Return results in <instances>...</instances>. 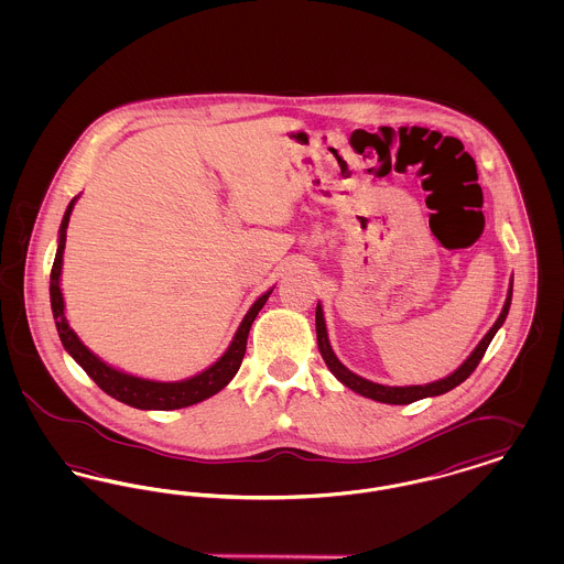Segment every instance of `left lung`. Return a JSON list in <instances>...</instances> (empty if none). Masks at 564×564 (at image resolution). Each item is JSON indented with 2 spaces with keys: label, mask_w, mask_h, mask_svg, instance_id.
Listing matches in <instances>:
<instances>
[{
  "label": "left lung",
  "mask_w": 564,
  "mask_h": 564,
  "mask_svg": "<svg viewBox=\"0 0 564 564\" xmlns=\"http://www.w3.org/2000/svg\"><path fill=\"white\" fill-rule=\"evenodd\" d=\"M510 304L511 285L510 294H508L506 306H503L499 319L488 329V334L484 336L482 343L467 357V361H465L456 372H453V375L446 376V378H442V380H437V382L425 384V387H423V384H416V387H384V384L370 382V380H366V378H361V376L352 375L350 370H347V368L338 361V357L334 355V350L329 347L327 332H325V322H323V311L319 304H317V313H315V323H317V345H319L323 359H325L327 368L332 370V375L336 376L343 384H347L349 389H352L355 393H359V395H364V398H370V400H375V402L398 403V405H400V403L419 402V400H423V398L442 395V393L455 389L463 380H467V378L471 376V372L478 368V364L482 361L484 352L488 349L490 340L495 338L497 329L506 322V317H508V313H510Z\"/></svg>",
  "instance_id": "obj_1"
}]
</instances>
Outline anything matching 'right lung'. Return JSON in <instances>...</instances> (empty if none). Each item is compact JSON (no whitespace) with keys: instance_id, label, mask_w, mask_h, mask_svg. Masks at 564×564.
Here are the masks:
<instances>
[{"instance_id":"obj_1","label":"right lung","mask_w":564,"mask_h":564,"mask_svg":"<svg viewBox=\"0 0 564 564\" xmlns=\"http://www.w3.org/2000/svg\"><path fill=\"white\" fill-rule=\"evenodd\" d=\"M74 203H76V198L69 203L67 212L63 215L61 230H58V249H56V258H54L53 270H51V304H53L56 332H58L63 347L80 364L84 372L90 376L108 395L118 402L139 408V410H177V408H186L192 403L203 402V400L215 395L217 391H221L241 368L251 323L258 317L262 306L267 304L270 292L256 300V304L249 308V313L245 315V319L239 325L232 345L205 372L188 378V380H182V382H156V380H145V378L118 372V370L109 368L108 364H104L97 355H93L90 350L86 349L65 319V311H63L65 306H63L61 288H58V276H61V264H63L67 224H69Z\"/></svg>"}]
</instances>
